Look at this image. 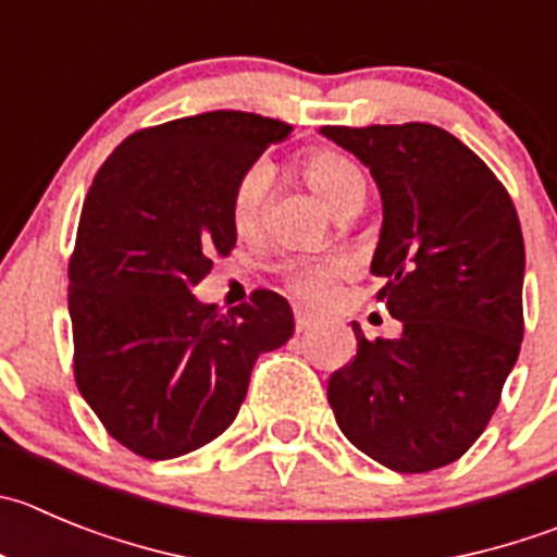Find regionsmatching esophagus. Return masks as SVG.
Instances as JSON below:
<instances>
[{
	"label": "esophagus",
	"mask_w": 557,
	"mask_h": 557,
	"mask_svg": "<svg viewBox=\"0 0 557 557\" xmlns=\"http://www.w3.org/2000/svg\"><path fill=\"white\" fill-rule=\"evenodd\" d=\"M315 324H319V319H315L313 313H308V310H296L294 313L296 332H308V330H313Z\"/></svg>",
	"instance_id": "obj_1"
}]
</instances>
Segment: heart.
<instances>
[{"label":"heart","instance_id":"1","mask_svg":"<svg viewBox=\"0 0 557 557\" xmlns=\"http://www.w3.org/2000/svg\"><path fill=\"white\" fill-rule=\"evenodd\" d=\"M299 173L308 181L310 189L319 197H324L326 206L341 216H349L360 211L366 202L368 184L362 175L360 164L349 159L346 153L335 148H308L299 156ZM269 189H272V170L258 161L249 164L242 175H238L236 186L231 195V216L238 233H252L261 227L263 216H267L269 206ZM341 267L330 258H319V261H290L280 269L285 285L294 290L296 296H302L308 302H321L332 288V280L337 277Z\"/></svg>","mask_w":557,"mask_h":557}]
</instances>
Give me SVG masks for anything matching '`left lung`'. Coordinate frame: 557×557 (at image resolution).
<instances>
[{
  "mask_svg": "<svg viewBox=\"0 0 557 557\" xmlns=\"http://www.w3.org/2000/svg\"><path fill=\"white\" fill-rule=\"evenodd\" d=\"M382 191L371 272L404 324L337 368L326 398L355 448L396 472L461 459L500 404L524 335V242L506 186L461 139L431 123L324 126Z\"/></svg>",
  "mask_w": 557,
  "mask_h": 557,
  "instance_id": "left-lung-1",
  "label": "left lung"
}]
</instances>
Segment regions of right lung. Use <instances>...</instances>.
<instances>
[{"label":"right lung","mask_w":557,"mask_h":557,"mask_svg":"<svg viewBox=\"0 0 557 557\" xmlns=\"http://www.w3.org/2000/svg\"><path fill=\"white\" fill-rule=\"evenodd\" d=\"M290 126L220 109L143 128L92 178L67 263L76 387L132 454L175 459L238 414L263 351L294 335L274 290L222 313L191 294L236 247L238 175Z\"/></svg>","instance_id":"add662e5"}]
</instances>
